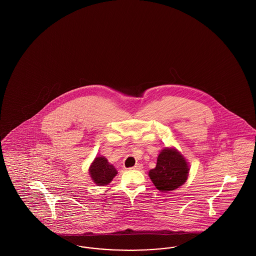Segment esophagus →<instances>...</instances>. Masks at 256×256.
Segmentation results:
<instances>
[{"mask_svg":"<svg viewBox=\"0 0 256 256\" xmlns=\"http://www.w3.org/2000/svg\"><path fill=\"white\" fill-rule=\"evenodd\" d=\"M143 168V166H142V164H136L134 167H132V168H130L132 170H141Z\"/></svg>","mask_w":256,"mask_h":256,"instance_id":"obj_1","label":"esophagus"}]
</instances>
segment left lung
<instances>
[{"label":"left lung","instance_id":"left-lung-1","mask_svg":"<svg viewBox=\"0 0 256 256\" xmlns=\"http://www.w3.org/2000/svg\"><path fill=\"white\" fill-rule=\"evenodd\" d=\"M189 168L182 156L174 148H164L158 158L156 167L148 176L161 192L172 191L186 182Z\"/></svg>","mask_w":256,"mask_h":256}]
</instances>
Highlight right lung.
Masks as SVG:
<instances>
[{"instance_id":"1","label":"right lung","mask_w":256,"mask_h":256,"mask_svg":"<svg viewBox=\"0 0 256 256\" xmlns=\"http://www.w3.org/2000/svg\"><path fill=\"white\" fill-rule=\"evenodd\" d=\"M89 174L97 185H106L111 182L113 178L117 174V170L113 165L110 164L108 159L104 156H98L92 163Z\"/></svg>"}]
</instances>
